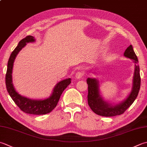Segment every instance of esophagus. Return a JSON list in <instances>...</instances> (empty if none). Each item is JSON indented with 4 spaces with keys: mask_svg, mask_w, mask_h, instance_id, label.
<instances>
[{
    "mask_svg": "<svg viewBox=\"0 0 147 147\" xmlns=\"http://www.w3.org/2000/svg\"><path fill=\"white\" fill-rule=\"evenodd\" d=\"M83 76H84V73H83V72L78 71L76 73L75 78L77 79H80V78H82Z\"/></svg>",
    "mask_w": 147,
    "mask_h": 147,
    "instance_id": "esophagus-1",
    "label": "esophagus"
}]
</instances>
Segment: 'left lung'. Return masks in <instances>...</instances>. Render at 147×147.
I'll use <instances>...</instances> for the list:
<instances>
[{
  "mask_svg": "<svg viewBox=\"0 0 147 147\" xmlns=\"http://www.w3.org/2000/svg\"><path fill=\"white\" fill-rule=\"evenodd\" d=\"M123 55L133 60V62L135 64V69L133 88L129 96L122 102L116 105L109 104L100 96L98 81L96 78H90L87 80L88 84V104L91 110L97 115L104 117H114L122 115L129 107H130L138 95L141 85L140 67L138 64V57L134 53L132 45H130L126 49Z\"/></svg>",
  "mask_w": 147,
  "mask_h": 147,
  "instance_id": "left-lung-1",
  "label": "left lung"
}]
</instances>
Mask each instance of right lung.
<instances>
[{
  "label": "right lung",
  "mask_w": 147,
  "mask_h": 147,
  "mask_svg": "<svg viewBox=\"0 0 147 147\" xmlns=\"http://www.w3.org/2000/svg\"><path fill=\"white\" fill-rule=\"evenodd\" d=\"M35 38L32 36H28L22 39L13 51L11 53L7 63V68L5 74V85L9 94L15 104L20 110L26 113L32 115H45L49 113L56 107L60 96L63 91L71 83V78H67L59 82L53 88V93L49 98L44 100H34L27 98L19 94L16 91L13 84L12 71L13 63L19 51L28 42H34Z\"/></svg>",
  "instance_id": "obj_1"
}]
</instances>
